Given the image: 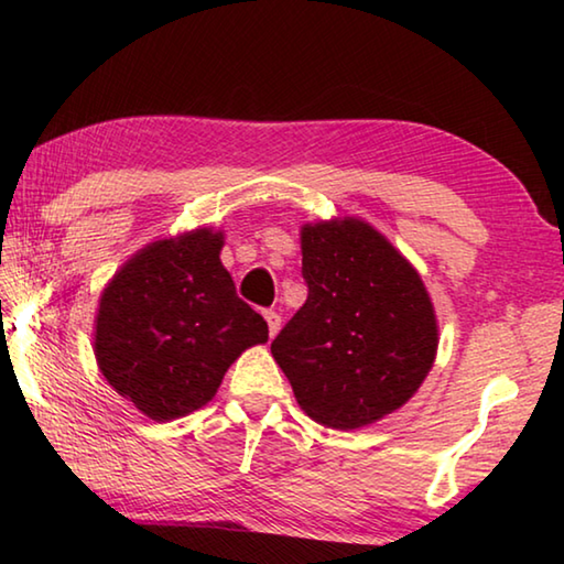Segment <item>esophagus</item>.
Instances as JSON below:
<instances>
[{
  "label": "esophagus",
  "mask_w": 564,
  "mask_h": 564,
  "mask_svg": "<svg viewBox=\"0 0 564 564\" xmlns=\"http://www.w3.org/2000/svg\"><path fill=\"white\" fill-rule=\"evenodd\" d=\"M263 318H265V323H269V333H271V338H273L275 333H279V328H281V316L275 311H263Z\"/></svg>",
  "instance_id": "34e87169"
}]
</instances>
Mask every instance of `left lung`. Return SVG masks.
<instances>
[{
	"label": "left lung",
	"mask_w": 564,
	"mask_h": 564,
	"mask_svg": "<svg viewBox=\"0 0 564 564\" xmlns=\"http://www.w3.org/2000/svg\"><path fill=\"white\" fill-rule=\"evenodd\" d=\"M308 299L271 343L305 415L356 431L405 405L431 373L435 311L417 271L360 218L301 228Z\"/></svg>",
	"instance_id": "obj_1"
}]
</instances>
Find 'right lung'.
I'll return each mask as SVG.
<instances>
[{"instance_id": "1", "label": "right lung", "mask_w": 564, "mask_h": 564, "mask_svg": "<svg viewBox=\"0 0 564 564\" xmlns=\"http://www.w3.org/2000/svg\"><path fill=\"white\" fill-rule=\"evenodd\" d=\"M224 234L161 238L133 253L101 293L94 356L119 395L156 423L206 405L231 362L269 340V326L236 295Z\"/></svg>"}]
</instances>
